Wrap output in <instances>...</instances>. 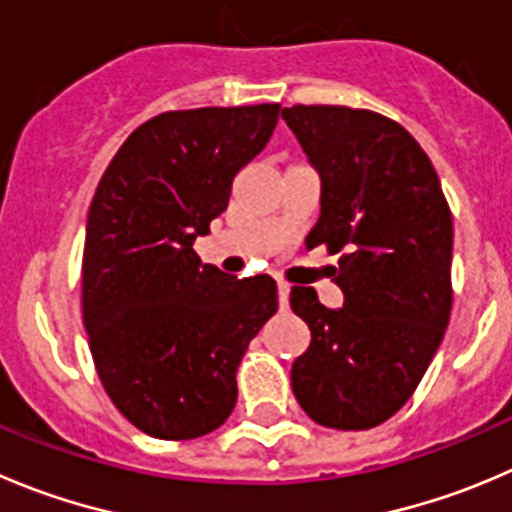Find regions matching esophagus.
Here are the masks:
<instances>
[{"mask_svg":"<svg viewBox=\"0 0 512 512\" xmlns=\"http://www.w3.org/2000/svg\"><path fill=\"white\" fill-rule=\"evenodd\" d=\"M277 300H280V307L285 310L287 302H290V285L287 282H277Z\"/></svg>","mask_w":512,"mask_h":512,"instance_id":"34e87169","label":"esophagus"}]
</instances>
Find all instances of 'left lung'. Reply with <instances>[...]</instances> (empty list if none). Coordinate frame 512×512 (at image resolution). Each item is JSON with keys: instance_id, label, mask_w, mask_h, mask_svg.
Listing matches in <instances>:
<instances>
[{"instance_id": "obj_1", "label": "left lung", "mask_w": 512, "mask_h": 512, "mask_svg": "<svg viewBox=\"0 0 512 512\" xmlns=\"http://www.w3.org/2000/svg\"><path fill=\"white\" fill-rule=\"evenodd\" d=\"M282 119L322 180L305 245L340 255L332 280L345 295L327 310L312 287H292L312 335L292 393L325 428L370 430L408 403L443 342L453 215L430 157L395 119L340 104H292Z\"/></svg>"}]
</instances>
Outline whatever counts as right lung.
<instances>
[{
  "mask_svg": "<svg viewBox=\"0 0 512 512\" xmlns=\"http://www.w3.org/2000/svg\"><path fill=\"white\" fill-rule=\"evenodd\" d=\"M280 104L175 109L132 132L99 180L82 255V317L114 408L142 433L192 440L230 418L235 372L277 312L270 275L237 280L192 250Z\"/></svg>",
  "mask_w": 512,
  "mask_h": 512,
  "instance_id": "add662e5",
  "label": "right lung"
}]
</instances>
